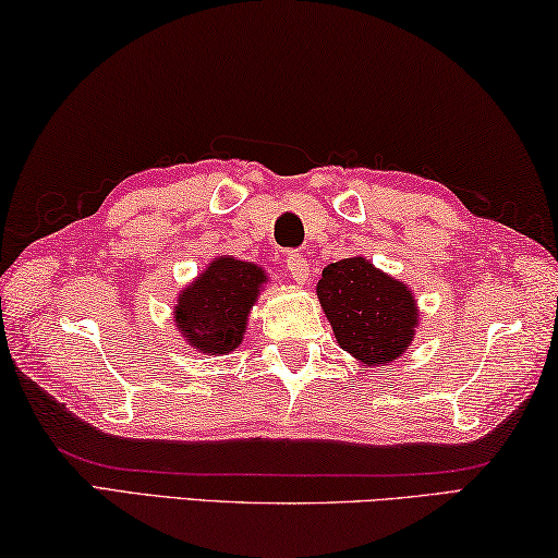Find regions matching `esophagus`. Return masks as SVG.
<instances>
[{"label": "esophagus", "mask_w": 558, "mask_h": 558, "mask_svg": "<svg viewBox=\"0 0 558 558\" xmlns=\"http://www.w3.org/2000/svg\"><path fill=\"white\" fill-rule=\"evenodd\" d=\"M287 271L291 274V277H294V281H299V284H304V281L308 279V259L304 257V254H299V252H289Z\"/></svg>", "instance_id": "obj_1"}]
</instances>
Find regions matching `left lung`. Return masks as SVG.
<instances>
[{"label": "left lung", "instance_id": "obj_1", "mask_svg": "<svg viewBox=\"0 0 558 558\" xmlns=\"http://www.w3.org/2000/svg\"><path fill=\"white\" fill-rule=\"evenodd\" d=\"M336 341L365 365L396 361L413 341L417 306L403 281L363 257L328 264L316 287Z\"/></svg>", "mask_w": 558, "mask_h": 558}]
</instances>
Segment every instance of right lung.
Here are the masks:
<instances>
[{"instance_id": "right-lung-1", "label": "right lung", "mask_w": 558, "mask_h": 558, "mask_svg": "<svg viewBox=\"0 0 558 558\" xmlns=\"http://www.w3.org/2000/svg\"><path fill=\"white\" fill-rule=\"evenodd\" d=\"M264 281L257 264L215 259L178 299L175 324L182 336L203 353H230L242 343L246 316Z\"/></svg>"}]
</instances>
